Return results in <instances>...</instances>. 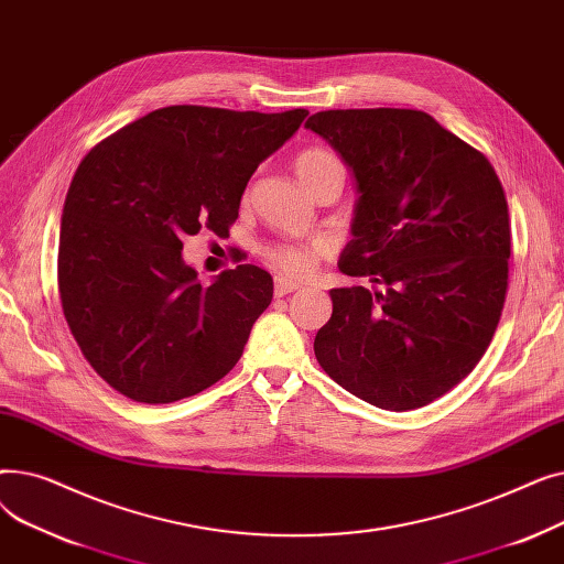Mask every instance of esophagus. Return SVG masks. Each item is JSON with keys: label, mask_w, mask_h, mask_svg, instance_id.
<instances>
[{"label": "esophagus", "mask_w": 564, "mask_h": 564, "mask_svg": "<svg viewBox=\"0 0 564 564\" xmlns=\"http://www.w3.org/2000/svg\"><path fill=\"white\" fill-rule=\"evenodd\" d=\"M300 288H302L300 281H292L288 276H276L274 279V294H276V297H285V294L300 290Z\"/></svg>", "instance_id": "34e87169"}]
</instances>
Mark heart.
<instances>
[{
	"label": "heart",
	"mask_w": 564,
	"mask_h": 564,
	"mask_svg": "<svg viewBox=\"0 0 564 564\" xmlns=\"http://www.w3.org/2000/svg\"><path fill=\"white\" fill-rule=\"evenodd\" d=\"M294 171H297L300 181L306 185V189H315L327 177H345V164L343 160L329 151V148L311 145L297 153L294 158ZM262 256L270 260L281 272L288 274H304L315 264L317 249L306 245H290V242H276L267 245L262 249Z\"/></svg>",
	"instance_id": "b5f03b06"
}]
</instances>
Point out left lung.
I'll return each mask as SVG.
<instances>
[{"label": "left lung", "mask_w": 564, "mask_h": 564, "mask_svg": "<svg viewBox=\"0 0 564 564\" xmlns=\"http://www.w3.org/2000/svg\"><path fill=\"white\" fill-rule=\"evenodd\" d=\"M306 128L359 183L354 240L315 357L336 383L379 409H419L487 351L508 294L512 230L491 162L419 109H329Z\"/></svg>", "instance_id": "1"}]
</instances>
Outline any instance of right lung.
Segmentation results:
<instances>
[{
    "mask_svg": "<svg viewBox=\"0 0 564 564\" xmlns=\"http://www.w3.org/2000/svg\"><path fill=\"white\" fill-rule=\"evenodd\" d=\"M306 116L162 107L79 162L58 232V297L84 359L113 391L169 404L240 361L272 276L237 264L200 285L183 240L200 228L228 235L249 177Z\"/></svg>",
    "mask_w": 564,
    "mask_h": 564,
    "instance_id": "add662e5",
    "label": "right lung"
}]
</instances>
